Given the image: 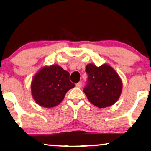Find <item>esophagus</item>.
I'll use <instances>...</instances> for the list:
<instances>
[{
    "mask_svg": "<svg viewBox=\"0 0 151 151\" xmlns=\"http://www.w3.org/2000/svg\"><path fill=\"white\" fill-rule=\"evenodd\" d=\"M76 87H78V88H80L82 87V83H80V82H79V83H78L77 84H76Z\"/></svg>",
    "mask_w": 151,
    "mask_h": 151,
    "instance_id": "obj_1",
    "label": "esophagus"
}]
</instances>
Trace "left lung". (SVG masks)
<instances>
[{"mask_svg": "<svg viewBox=\"0 0 151 151\" xmlns=\"http://www.w3.org/2000/svg\"><path fill=\"white\" fill-rule=\"evenodd\" d=\"M88 78L83 91L93 105L103 108L113 105L120 96L122 83L116 72L107 64L99 67L89 64L86 66Z\"/></svg>", "mask_w": 151, "mask_h": 151, "instance_id": "left-lung-1", "label": "left lung"}]
</instances>
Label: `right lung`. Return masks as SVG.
I'll use <instances>...</instances> for the list:
<instances>
[{"instance_id": "add662e5", "label": "right lung", "mask_w": 151, "mask_h": 151, "mask_svg": "<svg viewBox=\"0 0 151 151\" xmlns=\"http://www.w3.org/2000/svg\"><path fill=\"white\" fill-rule=\"evenodd\" d=\"M75 87L69 80V73L61 66H45L33 78L32 94L36 103L44 107H53L60 104L66 92Z\"/></svg>"}]
</instances>
